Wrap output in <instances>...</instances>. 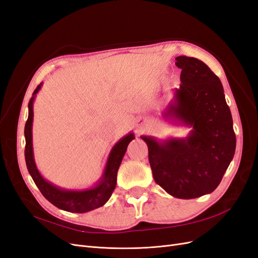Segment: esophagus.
Here are the masks:
<instances>
[{"instance_id":"obj_1","label":"esophagus","mask_w":258,"mask_h":258,"mask_svg":"<svg viewBox=\"0 0 258 258\" xmlns=\"http://www.w3.org/2000/svg\"><path fill=\"white\" fill-rule=\"evenodd\" d=\"M137 126H138V128L139 129H141V128H143L144 126H145V119L144 118H141L139 120V123H137Z\"/></svg>"}]
</instances>
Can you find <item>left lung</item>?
I'll list each match as a JSON object with an SVG mask.
<instances>
[{
	"instance_id": "1",
	"label": "left lung",
	"mask_w": 258,
	"mask_h": 258,
	"mask_svg": "<svg viewBox=\"0 0 258 258\" xmlns=\"http://www.w3.org/2000/svg\"><path fill=\"white\" fill-rule=\"evenodd\" d=\"M181 85L161 113L169 123L190 128L183 138L141 136L155 182L169 195L194 199L220 185L236 151L232 117L220 79L201 60L179 56Z\"/></svg>"
}]
</instances>
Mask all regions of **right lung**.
<instances>
[{
  "instance_id": "1",
  "label": "right lung",
  "mask_w": 258,
  "mask_h": 258,
  "mask_svg": "<svg viewBox=\"0 0 258 258\" xmlns=\"http://www.w3.org/2000/svg\"><path fill=\"white\" fill-rule=\"evenodd\" d=\"M43 83L37 86L28 105L29 116L25 127L26 138V163L31 177L41 190L43 196L50 204L63 211L72 213H86L91 210L104 206L111 198L116 187L117 171L119 169L121 160L126 154L128 144L135 139V135L129 132L117 141L108 154V157L101 177L96 184L84 189H67L47 181L38 171L33 153L32 143V126H33V103L38 91L41 90Z\"/></svg>"
}]
</instances>
